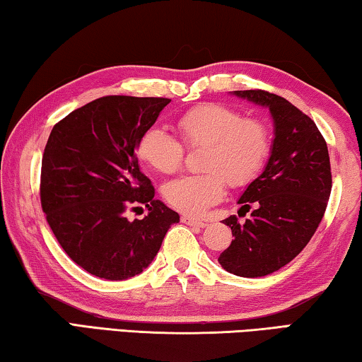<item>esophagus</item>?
Here are the masks:
<instances>
[{
    "label": "esophagus",
    "mask_w": 362,
    "mask_h": 362,
    "mask_svg": "<svg viewBox=\"0 0 362 362\" xmlns=\"http://www.w3.org/2000/svg\"><path fill=\"white\" fill-rule=\"evenodd\" d=\"M181 221L187 224V226H197V228H205L206 226V223L194 220V218H191V216H181Z\"/></svg>",
    "instance_id": "1"
}]
</instances>
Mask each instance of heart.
Wrapping results in <instances>:
<instances>
[{
    "label": "heart",
    "instance_id": "1",
    "mask_svg": "<svg viewBox=\"0 0 362 362\" xmlns=\"http://www.w3.org/2000/svg\"><path fill=\"white\" fill-rule=\"evenodd\" d=\"M176 129L185 146L205 147L200 157L205 173L180 176L163 186L165 200L185 215L199 216L220 202L226 182L240 187L253 181L271 152L268 127L223 104L191 109L177 118ZM138 153L142 162L165 175L173 173L185 160V147L162 128L146 129Z\"/></svg>",
    "mask_w": 362,
    "mask_h": 362
}]
</instances>
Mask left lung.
I'll use <instances>...</instances> for the list:
<instances>
[{
  "label": "left lung",
  "mask_w": 362,
  "mask_h": 362,
  "mask_svg": "<svg viewBox=\"0 0 362 362\" xmlns=\"http://www.w3.org/2000/svg\"><path fill=\"white\" fill-rule=\"evenodd\" d=\"M230 94L269 110L274 139L263 173L237 200L242 211L253 209L250 218L223 221L234 240L218 262L230 274L262 277L292 262L316 233L332 191L329 151L316 123L287 99L262 90Z\"/></svg>",
  "instance_id": "left-lung-1"
}]
</instances>
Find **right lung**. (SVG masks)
I'll list each match as a JSON object with an SVG mask.
<instances>
[{
  "label": "right lung",
  "mask_w": 362,
  "mask_h": 362,
  "mask_svg": "<svg viewBox=\"0 0 362 362\" xmlns=\"http://www.w3.org/2000/svg\"><path fill=\"white\" fill-rule=\"evenodd\" d=\"M171 99L105 96L56 123L41 162V206L64 252L90 274L125 281L141 274L180 215L153 199L141 173L138 142ZM150 213L129 222V206ZM142 209V206H136Z\"/></svg>",
  "instance_id": "add662e5"
}]
</instances>
